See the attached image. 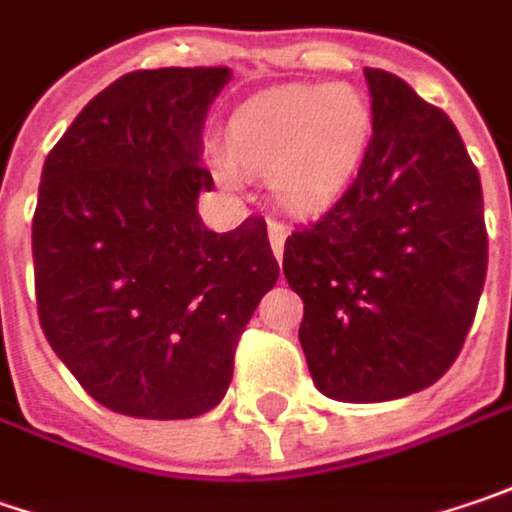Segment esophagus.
Returning <instances> with one entry per match:
<instances>
[{"instance_id":"esophagus-1","label":"esophagus","mask_w":512,"mask_h":512,"mask_svg":"<svg viewBox=\"0 0 512 512\" xmlns=\"http://www.w3.org/2000/svg\"><path fill=\"white\" fill-rule=\"evenodd\" d=\"M268 233H270V247H273V256L282 259L285 253V239H288V227L282 221H268Z\"/></svg>"}]
</instances>
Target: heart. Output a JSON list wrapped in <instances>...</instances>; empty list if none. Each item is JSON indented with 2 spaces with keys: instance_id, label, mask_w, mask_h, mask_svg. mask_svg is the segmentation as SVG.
I'll return each instance as SVG.
<instances>
[{
  "instance_id": "obj_1",
  "label": "heart",
  "mask_w": 512,
  "mask_h": 512,
  "mask_svg": "<svg viewBox=\"0 0 512 512\" xmlns=\"http://www.w3.org/2000/svg\"><path fill=\"white\" fill-rule=\"evenodd\" d=\"M371 135L369 97L351 83L279 86L242 103L227 123V158L250 175H268L276 201L314 213L357 172ZM221 178H233L216 161Z\"/></svg>"
}]
</instances>
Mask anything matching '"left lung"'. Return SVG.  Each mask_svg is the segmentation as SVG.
<instances>
[{
  "mask_svg": "<svg viewBox=\"0 0 512 512\" xmlns=\"http://www.w3.org/2000/svg\"><path fill=\"white\" fill-rule=\"evenodd\" d=\"M371 141L325 216L285 242L314 386L343 403L421 392L455 363L487 276L481 178L458 129L366 68Z\"/></svg>",
  "mask_w": 512,
  "mask_h": 512,
  "instance_id": "8db88e82",
  "label": "left lung"
}]
</instances>
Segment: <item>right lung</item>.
Masks as SVG:
<instances>
[{
	"mask_svg": "<svg viewBox=\"0 0 512 512\" xmlns=\"http://www.w3.org/2000/svg\"><path fill=\"white\" fill-rule=\"evenodd\" d=\"M233 71H132L48 152L34 213L45 340L106 409L181 421L210 412L279 279L265 218L213 233L198 195L204 120Z\"/></svg>",
	"mask_w": 512,
	"mask_h": 512,
	"instance_id": "obj_1",
	"label": "right lung"
}]
</instances>
